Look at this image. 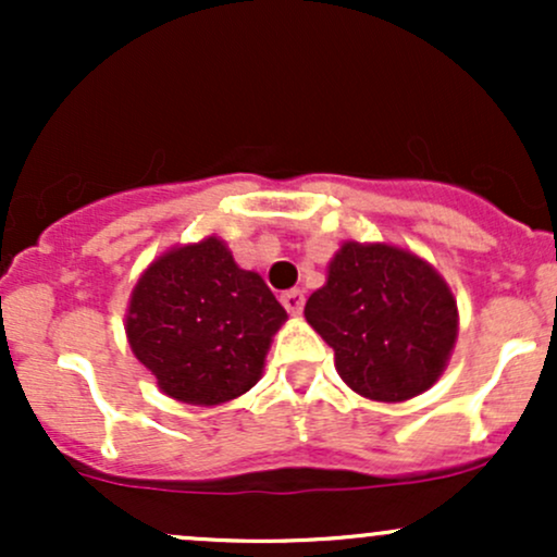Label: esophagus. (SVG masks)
<instances>
[{"mask_svg": "<svg viewBox=\"0 0 557 557\" xmlns=\"http://www.w3.org/2000/svg\"><path fill=\"white\" fill-rule=\"evenodd\" d=\"M283 306L287 309V314H300V311H304V304H306V298H304V290H287V293H283Z\"/></svg>", "mask_w": 557, "mask_h": 557, "instance_id": "34e87169", "label": "esophagus"}]
</instances>
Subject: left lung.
Returning <instances> with one entry per match:
<instances>
[{
  "label": "left lung",
  "mask_w": 557,
  "mask_h": 557,
  "mask_svg": "<svg viewBox=\"0 0 557 557\" xmlns=\"http://www.w3.org/2000/svg\"><path fill=\"white\" fill-rule=\"evenodd\" d=\"M304 314L335 350L345 385L382 403L430 389L458 337V306L445 280L387 243H343Z\"/></svg>",
  "instance_id": "obj_1"
}]
</instances>
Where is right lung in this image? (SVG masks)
Wrapping results in <instances>:
<instances>
[{
    "label": "right lung",
    "instance_id": "1",
    "mask_svg": "<svg viewBox=\"0 0 557 557\" xmlns=\"http://www.w3.org/2000/svg\"><path fill=\"white\" fill-rule=\"evenodd\" d=\"M285 319L264 280L212 235L151 261L133 287L125 332L164 395L220 406L257 385Z\"/></svg>",
    "mask_w": 557,
    "mask_h": 557
}]
</instances>
